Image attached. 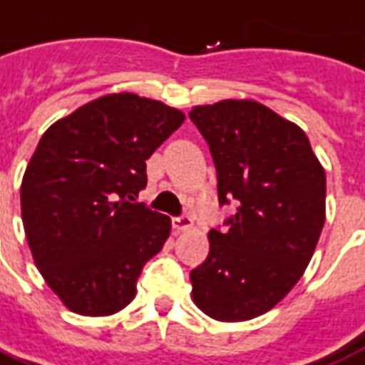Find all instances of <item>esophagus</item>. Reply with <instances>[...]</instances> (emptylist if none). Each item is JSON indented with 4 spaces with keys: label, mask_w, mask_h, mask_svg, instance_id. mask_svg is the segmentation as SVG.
<instances>
[{
    "label": "esophagus",
    "mask_w": 365,
    "mask_h": 365,
    "mask_svg": "<svg viewBox=\"0 0 365 365\" xmlns=\"http://www.w3.org/2000/svg\"><path fill=\"white\" fill-rule=\"evenodd\" d=\"M173 229L175 232H185L192 229V219L188 215H182V217H175L173 219Z\"/></svg>",
    "instance_id": "esophagus-1"
}]
</instances>
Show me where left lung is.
Wrapping results in <instances>:
<instances>
[{
  "label": "left lung",
  "instance_id": "left-lung-1",
  "mask_svg": "<svg viewBox=\"0 0 365 365\" xmlns=\"http://www.w3.org/2000/svg\"><path fill=\"white\" fill-rule=\"evenodd\" d=\"M190 119L217 169L219 204L237 200L190 273L192 300L217 322H246L300 281L325 223V171L302 128L256 100L196 106Z\"/></svg>",
  "mask_w": 365,
  "mask_h": 365
}]
</instances>
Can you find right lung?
Wrapping results in <instances>:
<instances>
[{
	"instance_id": "1",
	"label": "right lung",
	"mask_w": 365,
	"mask_h": 365,
	"mask_svg": "<svg viewBox=\"0 0 365 365\" xmlns=\"http://www.w3.org/2000/svg\"><path fill=\"white\" fill-rule=\"evenodd\" d=\"M185 119L125 92L84 103L42 134L21 213L38 271L71 312L113 316L133 302L142 267L171 232V219L134 198L148 182L146 160Z\"/></svg>"
}]
</instances>
